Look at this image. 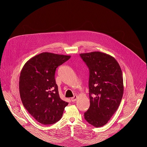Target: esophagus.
<instances>
[{
  "label": "esophagus",
  "mask_w": 147,
  "mask_h": 147,
  "mask_svg": "<svg viewBox=\"0 0 147 147\" xmlns=\"http://www.w3.org/2000/svg\"><path fill=\"white\" fill-rule=\"evenodd\" d=\"M77 98H78V96H74L72 98H71V101H72V102H75V101L77 100Z\"/></svg>",
  "instance_id": "34e87169"
}]
</instances>
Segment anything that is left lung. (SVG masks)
Listing matches in <instances>:
<instances>
[{
    "mask_svg": "<svg viewBox=\"0 0 147 147\" xmlns=\"http://www.w3.org/2000/svg\"><path fill=\"white\" fill-rule=\"evenodd\" d=\"M89 70L90 106L85 119L95 127L106 125L118 109L123 94L119 64L109 54L94 51L80 54Z\"/></svg>",
    "mask_w": 147,
    "mask_h": 147,
    "instance_id": "obj_1",
    "label": "left lung"
}]
</instances>
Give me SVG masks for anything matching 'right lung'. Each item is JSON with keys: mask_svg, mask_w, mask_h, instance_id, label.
I'll list each match as a JSON object with an SVG mask.
<instances>
[{"mask_svg": "<svg viewBox=\"0 0 147 147\" xmlns=\"http://www.w3.org/2000/svg\"><path fill=\"white\" fill-rule=\"evenodd\" d=\"M71 56L42 53L30 59L21 69L19 92L22 104L39 123L59 121L68 103L59 97L55 80L57 68Z\"/></svg>", "mask_w": 147, "mask_h": 147, "instance_id": "obj_1", "label": "right lung"}]
</instances>
